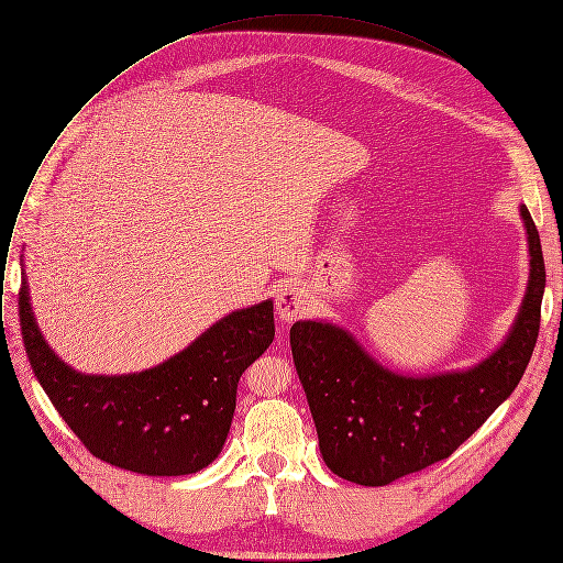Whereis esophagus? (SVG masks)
<instances>
[{
    "mask_svg": "<svg viewBox=\"0 0 563 563\" xmlns=\"http://www.w3.org/2000/svg\"><path fill=\"white\" fill-rule=\"evenodd\" d=\"M309 309V296L298 285H285L276 296V311L283 323H294Z\"/></svg>",
    "mask_w": 563,
    "mask_h": 563,
    "instance_id": "obj_1",
    "label": "esophagus"
}]
</instances>
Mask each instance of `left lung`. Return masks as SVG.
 Listing matches in <instances>:
<instances>
[{
	"mask_svg": "<svg viewBox=\"0 0 563 563\" xmlns=\"http://www.w3.org/2000/svg\"><path fill=\"white\" fill-rule=\"evenodd\" d=\"M530 283L508 341L467 372L412 378L374 363L343 330L298 320L289 330L328 467L358 486H385L450 456L519 385L541 323L545 267L539 231L521 207Z\"/></svg>",
	"mask_w": 563,
	"mask_h": 563,
	"instance_id": "8db88e82",
	"label": "left lung"
}]
</instances>
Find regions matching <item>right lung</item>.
Listing matches in <instances>:
<instances>
[{
	"instance_id": "right-lung-1",
	"label": "right lung",
	"mask_w": 563,
	"mask_h": 563,
	"mask_svg": "<svg viewBox=\"0 0 563 563\" xmlns=\"http://www.w3.org/2000/svg\"><path fill=\"white\" fill-rule=\"evenodd\" d=\"M20 328L40 385L93 456L140 474L180 476L220 454L238 380L274 341V305L233 311L167 363L129 376H82L64 365L35 325L26 280Z\"/></svg>"
}]
</instances>
